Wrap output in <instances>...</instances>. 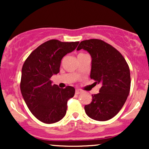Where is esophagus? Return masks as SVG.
I'll use <instances>...</instances> for the list:
<instances>
[{
  "label": "esophagus",
  "instance_id": "1",
  "mask_svg": "<svg viewBox=\"0 0 149 149\" xmlns=\"http://www.w3.org/2000/svg\"><path fill=\"white\" fill-rule=\"evenodd\" d=\"M82 92V91L80 90H79V89H76V95H79V94H80Z\"/></svg>",
  "mask_w": 149,
  "mask_h": 149
}]
</instances>
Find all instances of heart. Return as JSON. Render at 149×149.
<instances>
[{
    "instance_id": "1",
    "label": "heart",
    "mask_w": 149,
    "mask_h": 149,
    "mask_svg": "<svg viewBox=\"0 0 149 149\" xmlns=\"http://www.w3.org/2000/svg\"><path fill=\"white\" fill-rule=\"evenodd\" d=\"M80 54H82V53H80Z\"/></svg>"
}]
</instances>
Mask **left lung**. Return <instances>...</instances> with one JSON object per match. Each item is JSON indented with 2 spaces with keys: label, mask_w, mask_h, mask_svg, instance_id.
I'll return each mask as SVG.
<instances>
[{
  "label": "left lung",
  "mask_w": 149,
  "mask_h": 149,
  "mask_svg": "<svg viewBox=\"0 0 149 149\" xmlns=\"http://www.w3.org/2000/svg\"><path fill=\"white\" fill-rule=\"evenodd\" d=\"M81 49L92 57L90 78L102 85L100 92L92 95L91 103L85 106V113L95 120H108L120 111L129 95V66L119 51L100 39L81 41L77 50Z\"/></svg>",
  "instance_id": "left-lung-1"
}]
</instances>
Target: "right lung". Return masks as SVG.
Segmentation results:
<instances>
[{
	"mask_svg": "<svg viewBox=\"0 0 149 149\" xmlns=\"http://www.w3.org/2000/svg\"><path fill=\"white\" fill-rule=\"evenodd\" d=\"M79 42H61L52 39L37 47L22 66L20 90L30 111L44 123L58 122L66 115L67 102L74 96L71 86L59 88L50 78L59 72L61 60Z\"/></svg>",
	"mask_w": 149,
	"mask_h": 149,
	"instance_id": "obj_1",
	"label": "right lung"
}]
</instances>
